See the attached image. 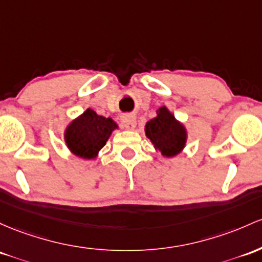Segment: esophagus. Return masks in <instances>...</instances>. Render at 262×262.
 I'll list each match as a JSON object with an SVG mask.
<instances>
[{
  "mask_svg": "<svg viewBox=\"0 0 262 262\" xmlns=\"http://www.w3.org/2000/svg\"><path fill=\"white\" fill-rule=\"evenodd\" d=\"M122 123L126 129H134L137 125L136 117L132 116V114H125V116L122 117Z\"/></svg>",
  "mask_w": 262,
  "mask_h": 262,
  "instance_id": "1",
  "label": "esophagus"
}]
</instances>
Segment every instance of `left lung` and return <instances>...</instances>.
Wrapping results in <instances>:
<instances>
[{
  "label": "left lung",
  "instance_id": "obj_1",
  "mask_svg": "<svg viewBox=\"0 0 262 262\" xmlns=\"http://www.w3.org/2000/svg\"><path fill=\"white\" fill-rule=\"evenodd\" d=\"M145 136L153 143L155 150L164 157H175L183 150L186 143V129L166 107L157 111V117L145 124Z\"/></svg>",
  "mask_w": 262,
  "mask_h": 262
}]
</instances>
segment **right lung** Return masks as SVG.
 Returning <instances> with one entry per match:
<instances>
[{
	"mask_svg": "<svg viewBox=\"0 0 262 262\" xmlns=\"http://www.w3.org/2000/svg\"><path fill=\"white\" fill-rule=\"evenodd\" d=\"M114 129H118V125L112 118L98 116L93 109L88 108L66 128V144L77 157L94 159Z\"/></svg>",
	"mask_w": 262,
	"mask_h": 262,
	"instance_id": "1",
	"label": "right lung"
}]
</instances>
